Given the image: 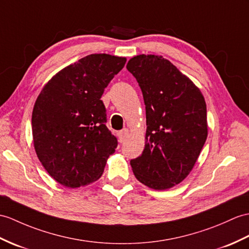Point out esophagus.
<instances>
[{"label": "esophagus", "mask_w": 249, "mask_h": 249, "mask_svg": "<svg viewBox=\"0 0 249 249\" xmlns=\"http://www.w3.org/2000/svg\"><path fill=\"white\" fill-rule=\"evenodd\" d=\"M128 136H129V130L128 129H123V130H121L120 132H119V139H120V142L122 143V142H124L127 138H128Z\"/></svg>", "instance_id": "34e87169"}]
</instances>
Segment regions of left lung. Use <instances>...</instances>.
Here are the masks:
<instances>
[{
    "label": "left lung",
    "instance_id": "left-lung-1",
    "mask_svg": "<svg viewBox=\"0 0 249 249\" xmlns=\"http://www.w3.org/2000/svg\"><path fill=\"white\" fill-rule=\"evenodd\" d=\"M126 68L141 88L147 125L144 151L130 160L132 172L148 188L170 189L190 174L206 142L205 98L162 56L138 55Z\"/></svg>",
    "mask_w": 249,
    "mask_h": 249
}]
</instances>
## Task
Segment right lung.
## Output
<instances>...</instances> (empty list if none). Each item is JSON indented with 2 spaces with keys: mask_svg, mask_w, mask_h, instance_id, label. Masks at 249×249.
I'll return each instance as SVG.
<instances>
[{
  "mask_svg": "<svg viewBox=\"0 0 249 249\" xmlns=\"http://www.w3.org/2000/svg\"><path fill=\"white\" fill-rule=\"evenodd\" d=\"M125 57L91 54L62 69L38 95L32 114L35 151L57 182L87 186L103 174L118 140L101 97Z\"/></svg>",
  "mask_w": 249,
  "mask_h": 249,
  "instance_id": "add662e5",
  "label": "right lung"
}]
</instances>
